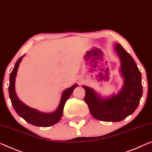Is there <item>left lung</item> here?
I'll return each instance as SVG.
<instances>
[{
    "instance_id": "left-lung-1",
    "label": "left lung",
    "mask_w": 152,
    "mask_h": 152,
    "mask_svg": "<svg viewBox=\"0 0 152 152\" xmlns=\"http://www.w3.org/2000/svg\"><path fill=\"white\" fill-rule=\"evenodd\" d=\"M115 50L121 62L124 84L118 94L103 99L86 86L84 101L92 116L104 122H120L131 115L138 107L143 94L141 74L134 60L122 46L116 43Z\"/></svg>"
}]
</instances>
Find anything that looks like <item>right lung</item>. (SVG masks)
<instances>
[{"label":"right lung","mask_w":152,"mask_h":152,"mask_svg":"<svg viewBox=\"0 0 152 152\" xmlns=\"http://www.w3.org/2000/svg\"><path fill=\"white\" fill-rule=\"evenodd\" d=\"M24 56L25 55L22 56L18 60L15 64V67L10 74L9 94L11 104H12L13 109H15L16 113L30 124L40 127L51 126L56 124L61 119L63 114V109H64L66 101L69 99L70 96L73 93L75 88L78 86L77 84H74L73 86L65 90L62 92L59 105L56 110L53 113H43V112H40L37 109H32L31 107L26 105L18 98L15 89L16 74H17L20 63L22 61Z\"/></svg>","instance_id":"add662e5"}]
</instances>
